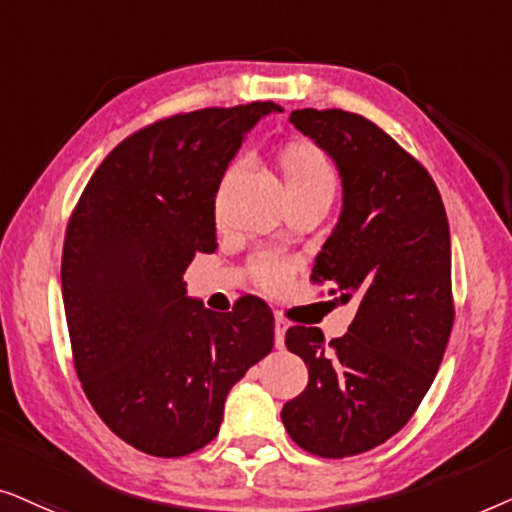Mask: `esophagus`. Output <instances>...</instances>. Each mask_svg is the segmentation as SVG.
<instances>
[{
  "mask_svg": "<svg viewBox=\"0 0 512 512\" xmlns=\"http://www.w3.org/2000/svg\"><path fill=\"white\" fill-rule=\"evenodd\" d=\"M276 346L278 349H283L285 346V330H288V320H285L281 313H276Z\"/></svg>",
  "mask_w": 512,
  "mask_h": 512,
  "instance_id": "1",
  "label": "esophagus"
}]
</instances>
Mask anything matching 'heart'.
Returning <instances> with one entry per match:
<instances>
[{
  "mask_svg": "<svg viewBox=\"0 0 512 512\" xmlns=\"http://www.w3.org/2000/svg\"><path fill=\"white\" fill-rule=\"evenodd\" d=\"M278 163H281L285 189L288 196H302V194H327L332 196L335 192V170L332 163L327 161L325 152L313 142H290L278 154ZM241 161L229 163L220 177V187L217 192L224 194V189L231 185ZM292 269L295 264L288 257L278 255V252H260L255 260L250 262V274L255 283L264 290H281L288 285Z\"/></svg>",
  "mask_w": 512,
  "mask_h": 512,
  "instance_id": "b5f03b06",
  "label": "heart"
}]
</instances>
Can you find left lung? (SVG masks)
Segmentation results:
<instances>
[{
	"label": "left lung",
	"mask_w": 512,
	"mask_h": 512,
	"mask_svg": "<svg viewBox=\"0 0 512 512\" xmlns=\"http://www.w3.org/2000/svg\"><path fill=\"white\" fill-rule=\"evenodd\" d=\"M290 121L335 159L344 187L342 217L311 281L356 299L358 313L330 344L320 327L285 332L309 384L281 419L309 454L344 459L398 433L433 384L454 325L452 241L433 177L377 124L311 107Z\"/></svg>",
	"instance_id": "left-lung-1"
}]
</instances>
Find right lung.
Returning a JSON list of instances; mask_svg holds the SVG:
<instances>
[{
	"label": "right lung",
	"instance_id": "obj_1",
	"mask_svg": "<svg viewBox=\"0 0 512 512\" xmlns=\"http://www.w3.org/2000/svg\"><path fill=\"white\" fill-rule=\"evenodd\" d=\"M274 102L206 107L128 135L95 168L63 245L72 360L88 403L140 452L175 459L220 433L231 386L274 349V313L187 297L182 274L215 252V194L243 133Z\"/></svg>",
	"mask_w": 512,
	"mask_h": 512
}]
</instances>
